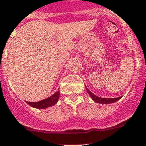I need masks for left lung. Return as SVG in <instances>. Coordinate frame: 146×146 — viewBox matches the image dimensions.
<instances>
[{
  "instance_id": "left-lung-1",
  "label": "left lung",
  "mask_w": 146,
  "mask_h": 146,
  "mask_svg": "<svg viewBox=\"0 0 146 146\" xmlns=\"http://www.w3.org/2000/svg\"><path fill=\"white\" fill-rule=\"evenodd\" d=\"M86 88V91H87L88 94H89L91 98L96 103H98V104H112V103H115V102L118 101V100H120L121 97L120 98H100V97H98L95 94H94L92 92H91L88 90L87 87H85Z\"/></svg>"
}]
</instances>
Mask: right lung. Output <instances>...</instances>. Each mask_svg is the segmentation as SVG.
Returning <instances> with one entry per match:
<instances>
[{
  "mask_svg": "<svg viewBox=\"0 0 146 146\" xmlns=\"http://www.w3.org/2000/svg\"><path fill=\"white\" fill-rule=\"evenodd\" d=\"M59 97H60V91L59 89L57 91L52 95L50 96L49 98L44 99V100H40L38 102H26L28 105L36 109H46L49 106H52L57 104V102L58 101Z\"/></svg>",
  "mask_w": 146,
  "mask_h": 146,
  "instance_id": "add662e5",
  "label": "right lung"
}]
</instances>
